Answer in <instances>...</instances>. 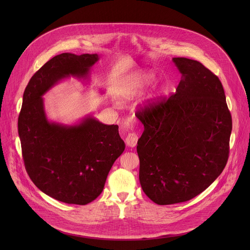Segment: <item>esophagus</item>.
Returning <instances> with one entry per match:
<instances>
[{"mask_svg": "<svg viewBox=\"0 0 250 250\" xmlns=\"http://www.w3.org/2000/svg\"><path fill=\"white\" fill-rule=\"evenodd\" d=\"M138 140H139L138 135L135 132H132L127 135V137L125 139V143L129 147H135L138 143Z\"/></svg>", "mask_w": 250, "mask_h": 250, "instance_id": "obj_1", "label": "esophagus"}]
</instances>
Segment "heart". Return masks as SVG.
<instances>
[{"label": "heart", "mask_w": 250, "mask_h": 250, "mask_svg": "<svg viewBox=\"0 0 250 250\" xmlns=\"http://www.w3.org/2000/svg\"><path fill=\"white\" fill-rule=\"evenodd\" d=\"M154 79V75L152 73H143L138 80L135 82H131L125 85L124 90L120 94L123 99H131L138 92H140L144 87L148 86Z\"/></svg>", "instance_id": "1"}]
</instances>
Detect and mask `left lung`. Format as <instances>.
I'll return each mask as SVG.
<instances>
[{
	"label": "left lung",
	"instance_id": "obj_1",
	"mask_svg": "<svg viewBox=\"0 0 250 250\" xmlns=\"http://www.w3.org/2000/svg\"><path fill=\"white\" fill-rule=\"evenodd\" d=\"M172 61L181 73L175 94L137 113L144 126L137 146L140 182L159 205L190 200L220 175L232 131L217 76L197 61Z\"/></svg>",
	"mask_w": 250,
	"mask_h": 250
}]
</instances>
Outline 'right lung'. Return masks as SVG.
<instances>
[{"label": "right lung", "mask_w": 250, "mask_h": 250, "mask_svg": "<svg viewBox=\"0 0 250 250\" xmlns=\"http://www.w3.org/2000/svg\"><path fill=\"white\" fill-rule=\"evenodd\" d=\"M97 54L63 53L31 78L18 117V134L26 170L45 194L67 204L85 205L103 191L107 174L125 143L117 125L91 115L78 124L48 120L42 96L63 79H87Z\"/></svg>", "instance_id": "obj_1"}]
</instances>
